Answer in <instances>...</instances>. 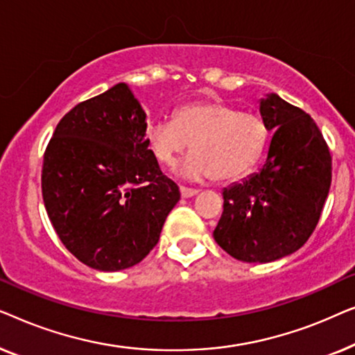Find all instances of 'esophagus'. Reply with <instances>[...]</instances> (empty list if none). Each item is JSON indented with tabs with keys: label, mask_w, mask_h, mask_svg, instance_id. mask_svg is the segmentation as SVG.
I'll list each match as a JSON object with an SVG mask.
<instances>
[{
	"label": "esophagus",
	"mask_w": 355,
	"mask_h": 355,
	"mask_svg": "<svg viewBox=\"0 0 355 355\" xmlns=\"http://www.w3.org/2000/svg\"><path fill=\"white\" fill-rule=\"evenodd\" d=\"M179 192H181V197L184 198H191L198 193L197 189H189V187H179Z\"/></svg>",
	"instance_id": "1"
}]
</instances>
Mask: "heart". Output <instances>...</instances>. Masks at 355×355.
I'll return each mask as SVG.
<instances>
[{
  "label": "heart",
  "instance_id": "b5f03b06",
  "mask_svg": "<svg viewBox=\"0 0 355 355\" xmlns=\"http://www.w3.org/2000/svg\"><path fill=\"white\" fill-rule=\"evenodd\" d=\"M145 135L150 152L164 166L192 148L193 153L178 169L182 178L232 182L245 176L260 158L268 129L259 116L242 113L223 101H210L182 106L173 119L148 124Z\"/></svg>",
  "mask_w": 355,
  "mask_h": 355
}]
</instances>
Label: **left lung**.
I'll list each match as a JSON object with an SVG mask.
<instances>
[{"label":"left lung","mask_w":355,"mask_h":355,"mask_svg":"<svg viewBox=\"0 0 355 355\" xmlns=\"http://www.w3.org/2000/svg\"><path fill=\"white\" fill-rule=\"evenodd\" d=\"M260 116L275 132L263 166L223 189V215L213 231L223 250L247 263H268L299 250L331 186V155L305 111L266 94Z\"/></svg>","instance_id":"1"}]
</instances>
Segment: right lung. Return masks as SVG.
Segmentation results:
<instances>
[{"label":"right lung","mask_w":355,"mask_h":355,"mask_svg":"<svg viewBox=\"0 0 355 355\" xmlns=\"http://www.w3.org/2000/svg\"><path fill=\"white\" fill-rule=\"evenodd\" d=\"M147 114L119 82L74 106L43 157V202L66 249L90 268L137 265L181 198L147 144Z\"/></svg>","instance_id":"1"}]
</instances>
